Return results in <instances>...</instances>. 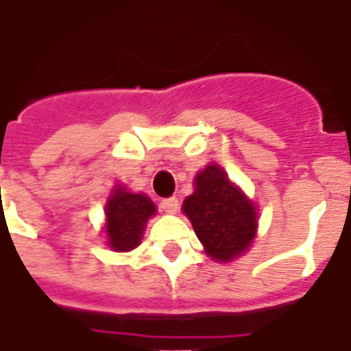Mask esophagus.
I'll return each mask as SVG.
<instances>
[{
  "label": "esophagus",
  "instance_id": "esophagus-1",
  "mask_svg": "<svg viewBox=\"0 0 351 351\" xmlns=\"http://www.w3.org/2000/svg\"><path fill=\"white\" fill-rule=\"evenodd\" d=\"M160 208L164 209L165 213L169 215H175L178 211V200L175 197H169V198H164L162 202H160Z\"/></svg>",
  "mask_w": 351,
  "mask_h": 351
}]
</instances>
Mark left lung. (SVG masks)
Segmentation results:
<instances>
[{"label": "left lung", "instance_id": "8db88e82", "mask_svg": "<svg viewBox=\"0 0 351 351\" xmlns=\"http://www.w3.org/2000/svg\"><path fill=\"white\" fill-rule=\"evenodd\" d=\"M182 209L213 261H234L255 239L256 208L219 164L195 176V193Z\"/></svg>", "mask_w": 351, "mask_h": 351}]
</instances>
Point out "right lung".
<instances>
[{
  "label": "right lung",
  "instance_id": "right-lung-1",
  "mask_svg": "<svg viewBox=\"0 0 351 351\" xmlns=\"http://www.w3.org/2000/svg\"><path fill=\"white\" fill-rule=\"evenodd\" d=\"M156 213L153 200L142 193L117 187L106 204V234L109 247L118 253L134 250L142 242L147 220Z\"/></svg>",
  "mask_w": 351,
  "mask_h": 351
}]
</instances>
